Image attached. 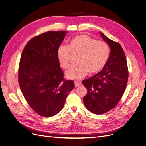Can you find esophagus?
<instances>
[{"label":"esophagus","mask_w":146,"mask_h":146,"mask_svg":"<svg viewBox=\"0 0 146 146\" xmlns=\"http://www.w3.org/2000/svg\"><path fill=\"white\" fill-rule=\"evenodd\" d=\"M74 84H75V86L76 87H78L80 86V85H82V83L80 82H74Z\"/></svg>","instance_id":"1"}]
</instances>
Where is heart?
Masks as SVG:
<instances>
[{
    "label": "heart",
    "instance_id": "obj_1",
    "mask_svg": "<svg viewBox=\"0 0 146 146\" xmlns=\"http://www.w3.org/2000/svg\"><path fill=\"white\" fill-rule=\"evenodd\" d=\"M72 54H80L77 59L78 64L72 66L66 72V77L78 80L90 74L99 73L107 63L110 48L107 43L96 41L88 35H80L73 38L68 47L60 46L57 50V58L61 67L68 69L69 58Z\"/></svg>",
    "mask_w": 146,
    "mask_h": 146
}]
</instances>
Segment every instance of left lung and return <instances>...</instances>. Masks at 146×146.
I'll return each mask as SVG.
<instances>
[{
    "instance_id": "1",
    "label": "left lung",
    "mask_w": 146,
    "mask_h": 146,
    "mask_svg": "<svg viewBox=\"0 0 146 146\" xmlns=\"http://www.w3.org/2000/svg\"><path fill=\"white\" fill-rule=\"evenodd\" d=\"M110 47V54L104 69L82 81L88 90L83 98L86 108L96 114H102L114 108L122 97L128 82L129 70L121 46L100 32Z\"/></svg>"
}]
</instances>
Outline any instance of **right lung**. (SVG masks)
I'll return each mask as SVG.
<instances>
[{
  "instance_id": "right-lung-1",
  "label": "right lung",
  "mask_w": 146,
  "mask_h": 146,
  "mask_svg": "<svg viewBox=\"0 0 146 146\" xmlns=\"http://www.w3.org/2000/svg\"><path fill=\"white\" fill-rule=\"evenodd\" d=\"M67 33L49 31L33 38L21 56L18 82L25 99L34 111L51 117L62 110L72 80L64 79L57 58V50Z\"/></svg>"
}]
</instances>
